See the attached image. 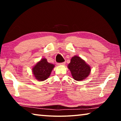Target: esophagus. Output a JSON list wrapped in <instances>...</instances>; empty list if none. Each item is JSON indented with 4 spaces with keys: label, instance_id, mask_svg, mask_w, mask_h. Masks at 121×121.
Wrapping results in <instances>:
<instances>
[{
    "label": "esophagus",
    "instance_id": "34e87169",
    "mask_svg": "<svg viewBox=\"0 0 121 121\" xmlns=\"http://www.w3.org/2000/svg\"><path fill=\"white\" fill-rule=\"evenodd\" d=\"M65 62H61V63H58V65H65Z\"/></svg>",
    "mask_w": 121,
    "mask_h": 121
}]
</instances>
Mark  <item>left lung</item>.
I'll return each instance as SVG.
<instances>
[{
  "label": "left lung",
  "instance_id": "left-lung-1",
  "mask_svg": "<svg viewBox=\"0 0 121 121\" xmlns=\"http://www.w3.org/2000/svg\"><path fill=\"white\" fill-rule=\"evenodd\" d=\"M68 68L71 71L73 78L76 81L84 80L89 75L91 68L80 57L73 56L69 63Z\"/></svg>",
  "mask_w": 121,
  "mask_h": 121
}]
</instances>
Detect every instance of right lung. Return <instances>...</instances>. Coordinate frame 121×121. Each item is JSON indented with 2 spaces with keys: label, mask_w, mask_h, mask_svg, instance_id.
<instances>
[{
  "label": "right lung",
  "mask_w": 121,
  "mask_h": 121,
  "mask_svg": "<svg viewBox=\"0 0 121 121\" xmlns=\"http://www.w3.org/2000/svg\"><path fill=\"white\" fill-rule=\"evenodd\" d=\"M54 65L48 63L46 59H42L32 68V72L36 79L39 81L46 80L50 76Z\"/></svg>",
  "instance_id": "add662e5"
}]
</instances>
